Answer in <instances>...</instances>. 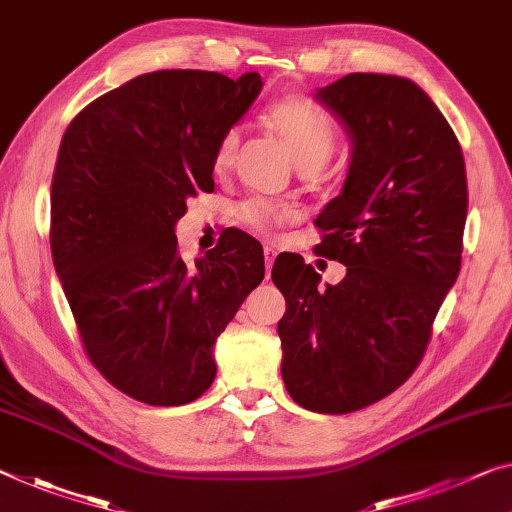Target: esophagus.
<instances>
[{"label": "esophagus", "instance_id": "34e87169", "mask_svg": "<svg viewBox=\"0 0 512 512\" xmlns=\"http://www.w3.org/2000/svg\"><path fill=\"white\" fill-rule=\"evenodd\" d=\"M263 256H265V270H267V277H270V270H272V265H274V258H277V249L267 245V247H265V251H263Z\"/></svg>", "mask_w": 512, "mask_h": 512}]
</instances>
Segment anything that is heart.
Here are the masks:
<instances>
[{
	"label": "heart",
	"mask_w": 512,
	"mask_h": 512,
	"mask_svg": "<svg viewBox=\"0 0 512 512\" xmlns=\"http://www.w3.org/2000/svg\"><path fill=\"white\" fill-rule=\"evenodd\" d=\"M263 123L286 141L302 169L322 167L336 148L338 128L332 114L306 96H286L270 102L263 112ZM238 146L240 130L229 128L217 141L215 153H212V167L217 171L229 169L235 153H238ZM290 215L293 212L288 208L267 199H249L238 208L240 222L258 233H270L274 226L286 222Z\"/></svg>",
	"instance_id": "b5f03b06"
}]
</instances>
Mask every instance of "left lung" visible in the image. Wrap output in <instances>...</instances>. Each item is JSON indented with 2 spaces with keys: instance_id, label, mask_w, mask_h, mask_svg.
Instances as JSON below:
<instances>
[{
  "instance_id": "1",
  "label": "left lung",
  "mask_w": 512,
  "mask_h": 512,
  "mask_svg": "<svg viewBox=\"0 0 512 512\" xmlns=\"http://www.w3.org/2000/svg\"><path fill=\"white\" fill-rule=\"evenodd\" d=\"M318 98L348 128L352 162L316 219L313 254L348 274L318 290L302 256L277 258L281 377L304 410L348 414L396 391L426 355L460 272L467 171L451 125L405 77L350 73Z\"/></svg>"
}]
</instances>
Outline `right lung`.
Segmentation results:
<instances>
[{
	"mask_svg": "<svg viewBox=\"0 0 512 512\" xmlns=\"http://www.w3.org/2000/svg\"><path fill=\"white\" fill-rule=\"evenodd\" d=\"M261 75L155 70L89 102L64 132L50 192L52 261L86 357L125 396L185 405L206 393L212 345L265 277L263 249L231 231L185 263L174 224L215 190L219 137Z\"/></svg>",
	"mask_w": 512,
	"mask_h": 512,
	"instance_id": "obj_1",
	"label": "right lung"
}]
</instances>
